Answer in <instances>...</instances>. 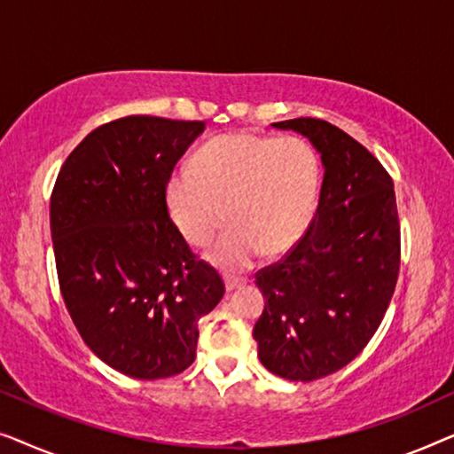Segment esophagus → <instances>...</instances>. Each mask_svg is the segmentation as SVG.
<instances>
[{
  "mask_svg": "<svg viewBox=\"0 0 454 454\" xmlns=\"http://www.w3.org/2000/svg\"><path fill=\"white\" fill-rule=\"evenodd\" d=\"M244 283H246V278H241V277H225V289L227 291H235L238 287H241Z\"/></svg>",
  "mask_w": 454,
  "mask_h": 454,
  "instance_id": "34e87169",
  "label": "esophagus"
}]
</instances>
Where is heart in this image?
Returning a JSON list of instances; mask_svg holds the SVG:
<instances>
[{"label": "heart", "instance_id": "1", "mask_svg": "<svg viewBox=\"0 0 454 454\" xmlns=\"http://www.w3.org/2000/svg\"><path fill=\"white\" fill-rule=\"evenodd\" d=\"M320 159L300 136L231 132L208 140L190 171L167 182L173 225L192 246H207L227 215L233 225L208 252L223 270H244L260 254L289 250L312 221Z\"/></svg>", "mask_w": 454, "mask_h": 454}]
</instances>
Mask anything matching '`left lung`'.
Instances as JSON below:
<instances>
[{
    "mask_svg": "<svg viewBox=\"0 0 454 454\" xmlns=\"http://www.w3.org/2000/svg\"><path fill=\"white\" fill-rule=\"evenodd\" d=\"M272 126L312 142L325 179L301 239L256 272L266 301L254 339L266 370L312 382L345 368L380 326L399 278V210L388 171L343 129L314 117Z\"/></svg>",
    "mask_w": 454,
    "mask_h": 454,
    "instance_id": "8db88e82",
    "label": "left lung"
}]
</instances>
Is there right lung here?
<instances>
[{
  "label": "right lung",
  "instance_id": "obj_1",
  "mask_svg": "<svg viewBox=\"0 0 454 454\" xmlns=\"http://www.w3.org/2000/svg\"><path fill=\"white\" fill-rule=\"evenodd\" d=\"M204 121L128 115L86 136L51 192L61 297L98 359L138 380L184 372L225 294L173 225L165 188Z\"/></svg>",
  "mask_w": 454,
  "mask_h": 454
}]
</instances>
